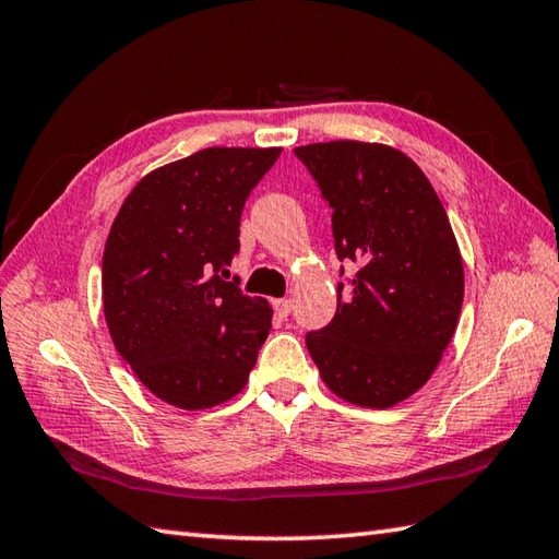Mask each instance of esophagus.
I'll return each mask as SVG.
<instances>
[{
    "mask_svg": "<svg viewBox=\"0 0 559 559\" xmlns=\"http://www.w3.org/2000/svg\"><path fill=\"white\" fill-rule=\"evenodd\" d=\"M273 310H276V314H278V317L286 319V317L290 314V310H293V300H288V298H283V300H273Z\"/></svg>",
    "mask_w": 559,
    "mask_h": 559,
    "instance_id": "34e87169",
    "label": "esophagus"
}]
</instances>
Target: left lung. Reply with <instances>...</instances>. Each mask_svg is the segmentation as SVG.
Listing matches in <instances>:
<instances>
[{"label": "left lung", "instance_id": "8db88e82", "mask_svg": "<svg viewBox=\"0 0 559 559\" xmlns=\"http://www.w3.org/2000/svg\"><path fill=\"white\" fill-rule=\"evenodd\" d=\"M334 209L338 259L355 261L331 324L307 334L322 382L362 408H391L437 370L463 302L447 211L406 153L367 141L295 148ZM343 276V269H341Z\"/></svg>", "mask_w": 559, "mask_h": 559}]
</instances>
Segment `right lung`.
<instances>
[{"label":"right lung","mask_w":559,"mask_h":559,"mask_svg":"<svg viewBox=\"0 0 559 559\" xmlns=\"http://www.w3.org/2000/svg\"><path fill=\"white\" fill-rule=\"evenodd\" d=\"M281 148H201L141 177L103 252V312L153 396L204 411L245 389L271 329L264 298L228 273L249 192Z\"/></svg>","instance_id":"1"}]
</instances>
